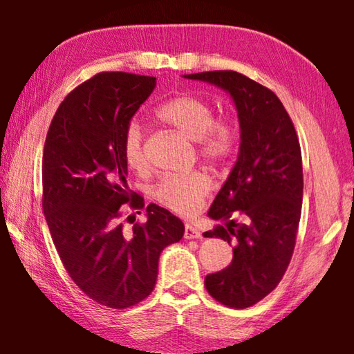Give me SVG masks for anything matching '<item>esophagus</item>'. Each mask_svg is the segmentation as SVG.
Returning a JSON list of instances; mask_svg holds the SVG:
<instances>
[{
	"mask_svg": "<svg viewBox=\"0 0 354 354\" xmlns=\"http://www.w3.org/2000/svg\"><path fill=\"white\" fill-rule=\"evenodd\" d=\"M201 237V232L200 230H196V227L192 225V223H185V231H184V239H200Z\"/></svg>",
	"mask_w": 354,
	"mask_h": 354,
	"instance_id": "1",
	"label": "esophagus"
}]
</instances>
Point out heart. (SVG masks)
Wrapping results in <instances>:
<instances>
[{
	"label": "heart",
	"instance_id": "1",
	"mask_svg": "<svg viewBox=\"0 0 354 354\" xmlns=\"http://www.w3.org/2000/svg\"><path fill=\"white\" fill-rule=\"evenodd\" d=\"M156 117L198 143V151L207 160H220L236 142V128L227 120H214V111L205 100L179 95L156 109ZM123 158L128 167L140 170L147 164L145 137L139 123H129L123 136ZM212 189V183L200 171L183 176H167L154 189V196L171 211L189 215L200 209Z\"/></svg>",
	"mask_w": 354,
	"mask_h": 354
}]
</instances>
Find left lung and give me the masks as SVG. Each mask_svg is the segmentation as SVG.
I'll use <instances>...</instances> for the list:
<instances>
[{
	"label": "left lung",
	"mask_w": 354,
	"mask_h": 354,
	"mask_svg": "<svg viewBox=\"0 0 354 354\" xmlns=\"http://www.w3.org/2000/svg\"><path fill=\"white\" fill-rule=\"evenodd\" d=\"M230 95L236 106L241 145L237 160L207 215L226 221L206 231L232 243V261L207 274V292L230 308H250L267 297L292 259L303 201L301 149L289 113L272 91L237 71L183 75ZM241 210L247 224L230 220Z\"/></svg>",
	"instance_id": "left-lung-1"
}]
</instances>
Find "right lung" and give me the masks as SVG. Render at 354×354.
Returning <instances> with one entry per match:
<instances>
[{"label":"right lung","mask_w":354,"mask_h":354,"mask_svg":"<svg viewBox=\"0 0 354 354\" xmlns=\"http://www.w3.org/2000/svg\"><path fill=\"white\" fill-rule=\"evenodd\" d=\"M156 87V77L100 73L67 95L48 129L44 214L65 270L103 306H134L153 292L159 256L184 236V223L148 205L147 223L124 232L120 206L143 207L127 183L123 136Z\"/></svg>","instance_id":"obj_1"}]
</instances>
